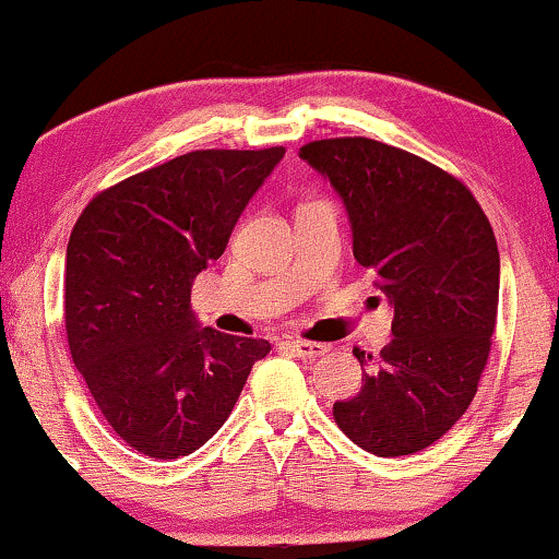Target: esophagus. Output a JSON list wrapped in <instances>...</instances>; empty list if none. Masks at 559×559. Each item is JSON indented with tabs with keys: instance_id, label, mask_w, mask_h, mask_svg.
I'll use <instances>...</instances> for the list:
<instances>
[{
	"instance_id": "34e87169",
	"label": "esophagus",
	"mask_w": 559,
	"mask_h": 559,
	"mask_svg": "<svg viewBox=\"0 0 559 559\" xmlns=\"http://www.w3.org/2000/svg\"><path fill=\"white\" fill-rule=\"evenodd\" d=\"M287 348L293 350L297 358H302V361H316V358L325 356L328 348L325 343H312V341H287Z\"/></svg>"
}]
</instances>
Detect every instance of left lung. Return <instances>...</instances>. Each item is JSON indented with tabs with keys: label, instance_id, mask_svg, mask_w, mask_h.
<instances>
[{
	"label": "left lung",
	"instance_id": "obj_1",
	"mask_svg": "<svg viewBox=\"0 0 559 559\" xmlns=\"http://www.w3.org/2000/svg\"><path fill=\"white\" fill-rule=\"evenodd\" d=\"M300 157L341 195L356 262L394 308L381 354L354 348L364 386L333 417L366 453H417L463 417L486 369L499 310L493 228L461 180L392 144L338 136Z\"/></svg>",
	"mask_w": 559,
	"mask_h": 559
}]
</instances>
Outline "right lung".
Returning <instances> with one entry per match:
<instances>
[{
  "label": "right lung",
  "instance_id": "right-lung-1",
  "mask_svg": "<svg viewBox=\"0 0 559 559\" xmlns=\"http://www.w3.org/2000/svg\"><path fill=\"white\" fill-rule=\"evenodd\" d=\"M285 157L195 150L106 188L66 251V331L111 430L157 461L205 445L231 415L262 338L201 328L190 287L224 254L251 195Z\"/></svg>",
  "mask_w": 559,
  "mask_h": 559
}]
</instances>
